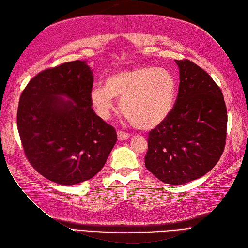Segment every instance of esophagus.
I'll return each instance as SVG.
<instances>
[{"mask_svg":"<svg viewBox=\"0 0 248 248\" xmlns=\"http://www.w3.org/2000/svg\"><path fill=\"white\" fill-rule=\"evenodd\" d=\"M129 136H130V135H129L128 133L123 132V131H118V132H117V138H118L119 140H128Z\"/></svg>","mask_w":248,"mask_h":248,"instance_id":"1","label":"esophagus"}]
</instances>
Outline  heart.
Listing matches in <instances>:
<instances>
[{
	"mask_svg": "<svg viewBox=\"0 0 248 248\" xmlns=\"http://www.w3.org/2000/svg\"><path fill=\"white\" fill-rule=\"evenodd\" d=\"M176 81L171 73L156 67H136L113 73L91 91L97 114L108 119L120 100V109L135 128L149 130L170 116L176 97Z\"/></svg>",
	"mask_w": 248,
	"mask_h": 248,
	"instance_id": "heart-1",
	"label": "heart"
}]
</instances>
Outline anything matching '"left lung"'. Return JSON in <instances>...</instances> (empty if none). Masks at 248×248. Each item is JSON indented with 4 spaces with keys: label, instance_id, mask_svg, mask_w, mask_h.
<instances>
[{
    "label": "left lung",
    "instance_id": "obj_1",
    "mask_svg": "<svg viewBox=\"0 0 248 248\" xmlns=\"http://www.w3.org/2000/svg\"><path fill=\"white\" fill-rule=\"evenodd\" d=\"M179 67L178 96L170 116L148 136L146 168L167 184L181 186L210 171L227 135L223 93L207 72L188 60Z\"/></svg>",
    "mask_w": 248,
    "mask_h": 248
}]
</instances>
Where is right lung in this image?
Wrapping results in <instances>:
<instances>
[{"label": "right lung", "instance_id": "add662e5", "mask_svg": "<svg viewBox=\"0 0 248 248\" xmlns=\"http://www.w3.org/2000/svg\"><path fill=\"white\" fill-rule=\"evenodd\" d=\"M93 84L91 67L75 61L41 71L21 93L17 124L24 154L52 182L73 186L92 179L117 140L114 127L92 108Z\"/></svg>", "mask_w": 248, "mask_h": 248}]
</instances>
